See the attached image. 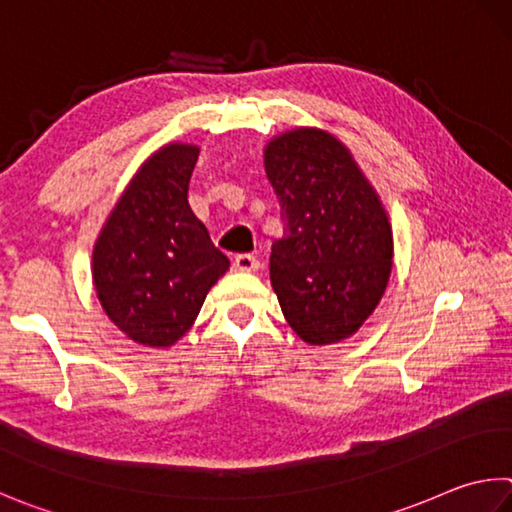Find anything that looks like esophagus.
Wrapping results in <instances>:
<instances>
[{"mask_svg":"<svg viewBox=\"0 0 512 512\" xmlns=\"http://www.w3.org/2000/svg\"><path fill=\"white\" fill-rule=\"evenodd\" d=\"M232 268L239 273H253L259 268V262L253 255H237L235 262H232Z\"/></svg>","mask_w":512,"mask_h":512,"instance_id":"1","label":"esophagus"}]
</instances>
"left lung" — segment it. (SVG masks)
I'll return each mask as SVG.
<instances>
[{
  "instance_id": "8db88e82",
  "label": "left lung",
  "mask_w": 512,
  "mask_h": 512,
  "mask_svg": "<svg viewBox=\"0 0 512 512\" xmlns=\"http://www.w3.org/2000/svg\"><path fill=\"white\" fill-rule=\"evenodd\" d=\"M264 167L284 219L271 253L273 291L306 345H336L385 295L394 264L387 210L349 147L324 129L273 136Z\"/></svg>"
}]
</instances>
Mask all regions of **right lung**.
<instances>
[{"mask_svg":"<svg viewBox=\"0 0 512 512\" xmlns=\"http://www.w3.org/2000/svg\"><path fill=\"white\" fill-rule=\"evenodd\" d=\"M197 159L199 147L181 141L147 156L94 244L91 277L102 311L136 345L167 349L181 340L230 268L190 210Z\"/></svg>","mask_w":512,"mask_h":512,"instance_id":"add662e5","label":"right lung"}]
</instances>
